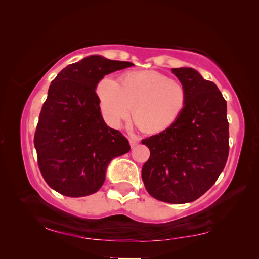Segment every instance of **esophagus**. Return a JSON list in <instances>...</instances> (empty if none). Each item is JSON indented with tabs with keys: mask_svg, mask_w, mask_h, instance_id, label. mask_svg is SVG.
<instances>
[{
	"mask_svg": "<svg viewBox=\"0 0 259 259\" xmlns=\"http://www.w3.org/2000/svg\"><path fill=\"white\" fill-rule=\"evenodd\" d=\"M138 143H139V138H137V137L130 138V144H131V147H135Z\"/></svg>",
	"mask_w": 259,
	"mask_h": 259,
	"instance_id": "obj_1",
	"label": "esophagus"
}]
</instances>
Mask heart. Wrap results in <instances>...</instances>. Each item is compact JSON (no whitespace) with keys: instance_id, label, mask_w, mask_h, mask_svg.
I'll list each match as a JSON object with an SVG mask.
<instances>
[{"instance_id":"b5f03b06","label":"heart","mask_w":259,"mask_h":259,"mask_svg":"<svg viewBox=\"0 0 259 259\" xmlns=\"http://www.w3.org/2000/svg\"><path fill=\"white\" fill-rule=\"evenodd\" d=\"M121 83L111 76L98 81L96 94L101 114L112 127L127 120L134 106V117L148 132L165 131L179 120L188 103L186 86L155 70L131 71Z\"/></svg>"}]
</instances>
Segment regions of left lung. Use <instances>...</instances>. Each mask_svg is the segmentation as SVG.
<instances>
[{"instance_id": "left-lung-1", "label": "left lung", "mask_w": 259, "mask_h": 259, "mask_svg": "<svg viewBox=\"0 0 259 259\" xmlns=\"http://www.w3.org/2000/svg\"><path fill=\"white\" fill-rule=\"evenodd\" d=\"M187 89L188 103L173 126L142 140L150 158L143 182L154 199L183 204L193 202L213 186L229 154L227 103L215 83L192 68H173Z\"/></svg>"}]
</instances>
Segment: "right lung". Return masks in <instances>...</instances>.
<instances>
[{
	"mask_svg": "<svg viewBox=\"0 0 259 259\" xmlns=\"http://www.w3.org/2000/svg\"><path fill=\"white\" fill-rule=\"evenodd\" d=\"M131 66L93 55L67 66L52 81L34 147L41 174L55 191L71 198L97 192L108 164L131 150L127 138L105 123L95 92L101 77Z\"/></svg>",
	"mask_w": 259,
	"mask_h": 259,
	"instance_id": "obj_1",
	"label": "right lung"
}]
</instances>
